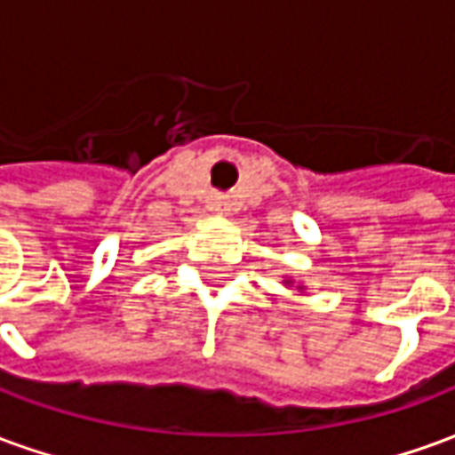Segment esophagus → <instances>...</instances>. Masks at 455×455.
Wrapping results in <instances>:
<instances>
[{
  "instance_id": "obj_1",
  "label": "esophagus",
  "mask_w": 455,
  "mask_h": 455,
  "mask_svg": "<svg viewBox=\"0 0 455 455\" xmlns=\"http://www.w3.org/2000/svg\"><path fill=\"white\" fill-rule=\"evenodd\" d=\"M209 207L214 209V212H228L227 197H221V195H214V197L209 199Z\"/></svg>"
}]
</instances>
